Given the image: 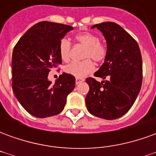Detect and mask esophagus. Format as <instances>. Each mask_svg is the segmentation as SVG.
<instances>
[{
  "label": "esophagus",
  "instance_id": "1",
  "mask_svg": "<svg viewBox=\"0 0 156 156\" xmlns=\"http://www.w3.org/2000/svg\"><path fill=\"white\" fill-rule=\"evenodd\" d=\"M84 80L83 79H82V78H76V84H79L80 83H82V82H83Z\"/></svg>",
  "mask_w": 156,
  "mask_h": 156
}]
</instances>
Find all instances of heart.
<instances>
[{
  "instance_id": "heart-1",
  "label": "heart",
  "mask_w": 156,
  "mask_h": 156,
  "mask_svg": "<svg viewBox=\"0 0 156 156\" xmlns=\"http://www.w3.org/2000/svg\"><path fill=\"white\" fill-rule=\"evenodd\" d=\"M76 42L85 47L83 58H86L81 62H73L65 67V72L76 78H84L94 70V64L104 62L107 56V48L103 44L98 36L91 32H83L75 37ZM58 51L62 60L68 62L71 58L72 43L67 38H62L58 45Z\"/></svg>"
}]
</instances>
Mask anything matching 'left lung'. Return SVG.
I'll return each instance as SVG.
<instances>
[{
    "label": "left lung",
    "mask_w": 156,
    "mask_h": 156,
    "mask_svg": "<svg viewBox=\"0 0 156 156\" xmlns=\"http://www.w3.org/2000/svg\"><path fill=\"white\" fill-rule=\"evenodd\" d=\"M107 42L105 62L94 73L102 78H86L89 91L85 98L88 112L96 117L116 119L125 115L140 91L143 78L140 49L124 29L115 22L96 24Z\"/></svg>",
    "instance_id": "obj_1"
}]
</instances>
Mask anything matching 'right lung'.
<instances>
[{
  "mask_svg": "<svg viewBox=\"0 0 156 156\" xmlns=\"http://www.w3.org/2000/svg\"><path fill=\"white\" fill-rule=\"evenodd\" d=\"M73 27L50 22L32 26L20 38L12 58V89L30 115L47 118L61 113L67 96L75 87V78L63 73L54 84L49 72L62 64L59 41Z\"/></svg>",
  "mask_w": 156,
  "mask_h": 156,
  "instance_id": "add662e5",
  "label": "right lung"
}]
</instances>
